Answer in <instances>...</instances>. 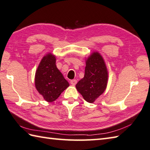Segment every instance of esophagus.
Masks as SVG:
<instances>
[{"instance_id": "obj_1", "label": "esophagus", "mask_w": 150, "mask_h": 150, "mask_svg": "<svg viewBox=\"0 0 150 150\" xmlns=\"http://www.w3.org/2000/svg\"><path fill=\"white\" fill-rule=\"evenodd\" d=\"M76 83H77V80H70V84H71L72 86H74Z\"/></svg>"}]
</instances>
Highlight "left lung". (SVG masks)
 <instances>
[{"instance_id":"left-lung-1","label":"left lung","mask_w":150,"mask_h":150,"mask_svg":"<svg viewBox=\"0 0 150 150\" xmlns=\"http://www.w3.org/2000/svg\"><path fill=\"white\" fill-rule=\"evenodd\" d=\"M84 77L76 85V89L84 100L93 103L105 91L108 73L103 57L93 52L86 60Z\"/></svg>"}]
</instances>
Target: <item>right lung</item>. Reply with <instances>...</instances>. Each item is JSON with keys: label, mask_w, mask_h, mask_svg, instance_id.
<instances>
[{"label": "right lung", "mask_w": 150, "mask_h": 150, "mask_svg": "<svg viewBox=\"0 0 150 150\" xmlns=\"http://www.w3.org/2000/svg\"><path fill=\"white\" fill-rule=\"evenodd\" d=\"M55 63V55L47 53L42 59L35 73L36 89L49 103L55 101L69 86Z\"/></svg>", "instance_id": "add662e5"}]
</instances>
